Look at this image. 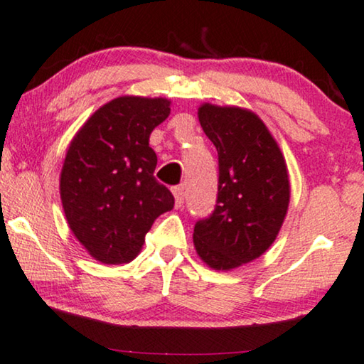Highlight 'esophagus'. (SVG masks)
I'll return each instance as SVG.
<instances>
[{"label":"esophagus","instance_id":"34e87169","mask_svg":"<svg viewBox=\"0 0 364 364\" xmlns=\"http://www.w3.org/2000/svg\"><path fill=\"white\" fill-rule=\"evenodd\" d=\"M171 191H173V196H175L176 208H181L183 203H184V188L183 186H175L171 189Z\"/></svg>","mask_w":364,"mask_h":364}]
</instances>
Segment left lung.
<instances>
[{
    "instance_id": "1",
    "label": "left lung",
    "mask_w": 364,
    "mask_h": 364,
    "mask_svg": "<svg viewBox=\"0 0 364 364\" xmlns=\"http://www.w3.org/2000/svg\"><path fill=\"white\" fill-rule=\"evenodd\" d=\"M199 124L219 160L216 208L194 226L204 264L231 270L252 262L274 244L290 203L282 151L262 120L240 107L203 104Z\"/></svg>"
}]
</instances>
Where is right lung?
<instances>
[{"instance_id": "1", "label": "right lung", "mask_w": 364, "mask_h": 364, "mask_svg": "<svg viewBox=\"0 0 364 364\" xmlns=\"http://www.w3.org/2000/svg\"><path fill=\"white\" fill-rule=\"evenodd\" d=\"M168 99L124 95L107 102L70 141L60 171L69 228L102 264H127L175 198L153 176L150 135L170 115Z\"/></svg>"}]
</instances>
